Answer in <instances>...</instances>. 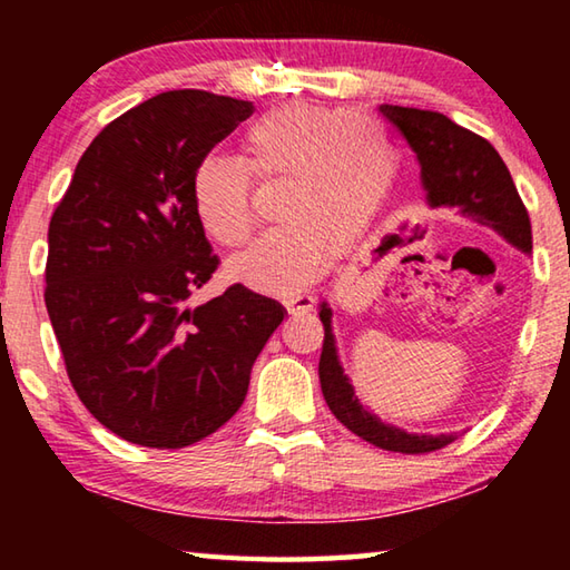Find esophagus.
Segmentation results:
<instances>
[{"instance_id":"esophagus-1","label":"esophagus","mask_w":570,"mask_h":570,"mask_svg":"<svg viewBox=\"0 0 570 570\" xmlns=\"http://www.w3.org/2000/svg\"><path fill=\"white\" fill-rule=\"evenodd\" d=\"M284 306L288 308V314H306L314 308V298L308 294H296L284 298Z\"/></svg>"}]
</instances>
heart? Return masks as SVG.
<instances>
[{
    "mask_svg": "<svg viewBox=\"0 0 570 570\" xmlns=\"http://www.w3.org/2000/svg\"><path fill=\"white\" fill-rule=\"evenodd\" d=\"M244 160L204 158L193 170L190 200L200 228L220 246L244 244L254 226L250 180L282 183L272 218L228 262V276L266 294L312 284L332 254L370 234L397 176V148L366 115L294 102L248 125Z\"/></svg>",
    "mask_w": 570,
    "mask_h": 570,
    "instance_id": "1",
    "label": "heart"
}]
</instances>
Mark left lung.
<instances>
[{
    "label": "left lung",
    "instance_id": "obj_1",
    "mask_svg": "<svg viewBox=\"0 0 570 570\" xmlns=\"http://www.w3.org/2000/svg\"><path fill=\"white\" fill-rule=\"evenodd\" d=\"M380 112L402 132L417 158L424 200L430 208L458 210L460 216L493 228L500 238H505L523 254L533 250L528 210L503 158L485 138L460 128L442 112L400 108V105H380ZM320 320L324 324L320 360L322 392L332 414L346 430L372 442L374 448L404 452V455L440 450L458 440V432L424 435V432H407L397 424L382 422L356 397L352 380L344 374L332 330V306L326 302L320 304Z\"/></svg>",
    "mask_w": 570,
    "mask_h": 570
}]
</instances>
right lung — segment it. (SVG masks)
Instances as JSON below:
<instances>
[{"instance_id":"1","label":"right lung","mask_w":570,"mask_h":570,"mask_svg":"<svg viewBox=\"0 0 570 570\" xmlns=\"http://www.w3.org/2000/svg\"><path fill=\"white\" fill-rule=\"evenodd\" d=\"M250 112L204 90L140 102L90 142L52 214L45 304L67 374L92 417L135 445L178 450L226 424L284 322L282 304L240 284L186 306L218 266L193 170Z\"/></svg>"}]
</instances>
